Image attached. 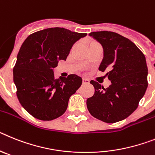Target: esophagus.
<instances>
[{"mask_svg":"<svg viewBox=\"0 0 155 155\" xmlns=\"http://www.w3.org/2000/svg\"><path fill=\"white\" fill-rule=\"evenodd\" d=\"M90 83L88 79H85V78H83V84H88Z\"/></svg>","mask_w":155,"mask_h":155,"instance_id":"esophagus-1","label":"esophagus"}]
</instances>
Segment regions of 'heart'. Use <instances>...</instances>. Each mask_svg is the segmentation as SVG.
I'll list each match as a JSON object with an SVG mask.
<instances>
[{
  "label": "heart",
  "instance_id": "b5f03b06",
  "mask_svg": "<svg viewBox=\"0 0 155 155\" xmlns=\"http://www.w3.org/2000/svg\"><path fill=\"white\" fill-rule=\"evenodd\" d=\"M96 44V43H95V42H92V43H91V44H90V45H92V44Z\"/></svg>",
  "mask_w": 155,
  "mask_h": 155
}]
</instances>
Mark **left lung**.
Segmentation results:
<instances>
[{"label":"left lung","instance_id":"left-lung-1","mask_svg":"<svg viewBox=\"0 0 155 155\" xmlns=\"http://www.w3.org/2000/svg\"><path fill=\"white\" fill-rule=\"evenodd\" d=\"M103 47L104 58L99 66L111 84L104 88L91 80L94 96L87 100L91 115L107 123L130 116L138 107L147 88V66L144 54L131 40L110 31L92 32Z\"/></svg>","mask_w":155,"mask_h":155}]
</instances>
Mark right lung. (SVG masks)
<instances>
[{
	"label": "right lung",
	"instance_id": "add662e5",
	"mask_svg": "<svg viewBox=\"0 0 155 155\" xmlns=\"http://www.w3.org/2000/svg\"><path fill=\"white\" fill-rule=\"evenodd\" d=\"M86 36L64 28H49L29 35L21 44L13 79L20 104L32 116L51 121L65 112L82 78L72 74L55 79L53 68L59 60H66L72 45Z\"/></svg>",
	"mask_w": 155,
	"mask_h": 155
}]
</instances>
